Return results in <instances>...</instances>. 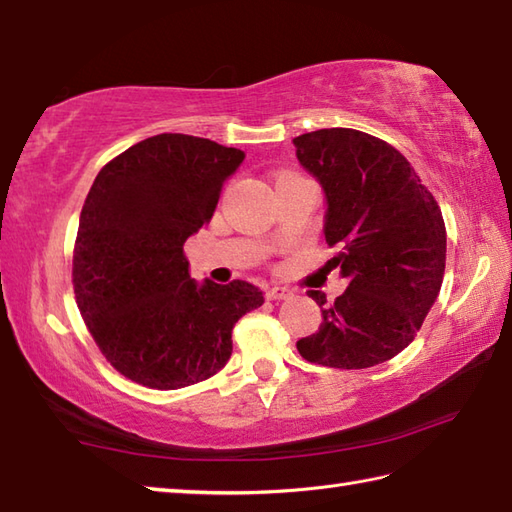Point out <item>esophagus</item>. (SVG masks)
Returning a JSON list of instances; mask_svg holds the SVG:
<instances>
[{"instance_id": "34e87169", "label": "esophagus", "mask_w": 512, "mask_h": 512, "mask_svg": "<svg viewBox=\"0 0 512 512\" xmlns=\"http://www.w3.org/2000/svg\"><path fill=\"white\" fill-rule=\"evenodd\" d=\"M289 296H291V291L287 287H280V285H274V287H269L265 291V298L267 300H285Z\"/></svg>"}]
</instances>
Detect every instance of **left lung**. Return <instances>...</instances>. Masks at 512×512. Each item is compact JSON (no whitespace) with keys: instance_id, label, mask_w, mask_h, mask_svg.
Segmentation results:
<instances>
[{"instance_id":"obj_1","label":"left lung","mask_w":512,"mask_h":512,"mask_svg":"<svg viewBox=\"0 0 512 512\" xmlns=\"http://www.w3.org/2000/svg\"><path fill=\"white\" fill-rule=\"evenodd\" d=\"M294 145L327 198L325 238L340 249L327 265L349 280L333 302L307 291L322 322L296 347L322 367H375L409 347L440 294L442 210L411 163L367 132L327 128L300 134Z\"/></svg>"}]
</instances>
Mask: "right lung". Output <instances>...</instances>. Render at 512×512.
Here are the masks:
<instances>
[{"mask_svg":"<svg viewBox=\"0 0 512 512\" xmlns=\"http://www.w3.org/2000/svg\"><path fill=\"white\" fill-rule=\"evenodd\" d=\"M245 152L190 134H156L97 174L72 256L77 307L125 378L172 391L232 356V329L265 302L247 280L198 285L183 254L216 210Z\"/></svg>","mask_w":512,"mask_h":512,"instance_id":"obj_1","label":"right lung"}]
</instances>
